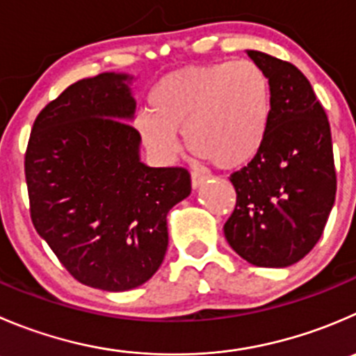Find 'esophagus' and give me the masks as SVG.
Instances as JSON below:
<instances>
[{"label":"esophagus","instance_id":"esophagus-1","mask_svg":"<svg viewBox=\"0 0 356 356\" xmlns=\"http://www.w3.org/2000/svg\"><path fill=\"white\" fill-rule=\"evenodd\" d=\"M207 175L203 174V172L200 170H193L191 172V186L193 188H198V186H202L203 182H205Z\"/></svg>","mask_w":356,"mask_h":356}]
</instances>
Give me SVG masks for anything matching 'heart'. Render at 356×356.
I'll return each instance as SVG.
<instances>
[{"instance_id": "b5f03b06", "label": "heart", "mask_w": 356, "mask_h": 356, "mask_svg": "<svg viewBox=\"0 0 356 356\" xmlns=\"http://www.w3.org/2000/svg\"><path fill=\"white\" fill-rule=\"evenodd\" d=\"M149 113L136 125L144 146L160 156L177 151V132L195 156L236 168L261 149L271 116V85L252 60L175 69L149 94Z\"/></svg>"}]
</instances>
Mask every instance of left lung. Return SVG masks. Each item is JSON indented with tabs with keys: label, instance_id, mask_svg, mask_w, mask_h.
<instances>
[{
	"label": "left lung",
	"instance_id": "1",
	"mask_svg": "<svg viewBox=\"0 0 356 356\" xmlns=\"http://www.w3.org/2000/svg\"><path fill=\"white\" fill-rule=\"evenodd\" d=\"M247 55L270 79L271 116L261 149L231 174L236 205L224 234L250 264L287 268L315 247L334 207L330 125L294 64L257 50Z\"/></svg>",
	"mask_w": 356,
	"mask_h": 356
}]
</instances>
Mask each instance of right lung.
<instances>
[{"label":"right lung","instance_id":"right-lung-1","mask_svg":"<svg viewBox=\"0 0 356 356\" xmlns=\"http://www.w3.org/2000/svg\"><path fill=\"white\" fill-rule=\"evenodd\" d=\"M130 81L102 72L67 86L34 120L24 160L38 234L76 280L109 292L156 273L168 210L191 193L186 168L140 161Z\"/></svg>","mask_w":356,"mask_h":356}]
</instances>
